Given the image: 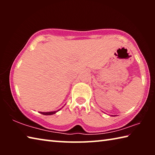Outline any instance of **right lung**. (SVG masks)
I'll list each match as a JSON object with an SVG mask.
<instances>
[{
  "instance_id": "add662e5",
  "label": "right lung",
  "mask_w": 155,
  "mask_h": 155,
  "mask_svg": "<svg viewBox=\"0 0 155 155\" xmlns=\"http://www.w3.org/2000/svg\"><path fill=\"white\" fill-rule=\"evenodd\" d=\"M60 109L57 110V111H49V112H39V113H40V114H43V115H53V114H56V113H57V111H59Z\"/></svg>"
}]
</instances>
